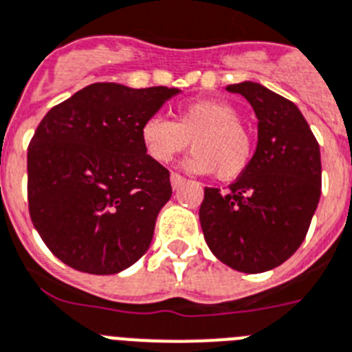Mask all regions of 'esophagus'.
I'll return each instance as SVG.
<instances>
[{
  "mask_svg": "<svg viewBox=\"0 0 352 352\" xmlns=\"http://www.w3.org/2000/svg\"><path fill=\"white\" fill-rule=\"evenodd\" d=\"M170 181H171V188H173V190H179V188L186 182V179L182 175H179V173H171Z\"/></svg>",
  "mask_w": 352,
  "mask_h": 352,
  "instance_id": "obj_1",
  "label": "esophagus"
}]
</instances>
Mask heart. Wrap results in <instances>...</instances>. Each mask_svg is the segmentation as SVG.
<instances>
[{
  "label": "heart",
  "instance_id": "b5f03b06",
  "mask_svg": "<svg viewBox=\"0 0 352 352\" xmlns=\"http://www.w3.org/2000/svg\"><path fill=\"white\" fill-rule=\"evenodd\" d=\"M142 144L157 162L173 161L190 146L195 148L184 161L191 173H213L221 181L241 177L253 157V139L241 122L235 107L224 101H195L175 113V121L153 116L141 128Z\"/></svg>",
  "mask_w": 352,
  "mask_h": 352
}]
</instances>
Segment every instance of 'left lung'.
<instances>
[{"mask_svg":"<svg viewBox=\"0 0 352 352\" xmlns=\"http://www.w3.org/2000/svg\"><path fill=\"white\" fill-rule=\"evenodd\" d=\"M258 119V141L248 170L222 193L206 188L199 210L206 244L242 273L284 264L304 242L322 191L320 146L295 102L264 85H230Z\"/></svg>","mask_w":352,"mask_h":352,"instance_id":"left-lung-1","label":"left lung"}]
</instances>
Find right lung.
Instances as JSON below:
<instances>
[{
	"label": "right lung",
	"instance_id": "right-lung-1",
	"mask_svg": "<svg viewBox=\"0 0 352 352\" xmlns=\"http://www.w3.org/2000/svg\"><path fill=\"white\" fill-rule=\"evenodd\" d=\"M177 94L94 82L43 117L28 146V210L61 262L116 275L146 253L171 184L141 128Z\"/></svg>",
	"mask_w": 352,
	"mask_h": 352
}]
</instances>
